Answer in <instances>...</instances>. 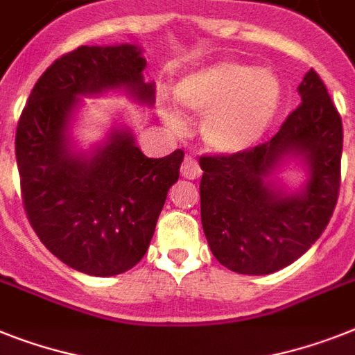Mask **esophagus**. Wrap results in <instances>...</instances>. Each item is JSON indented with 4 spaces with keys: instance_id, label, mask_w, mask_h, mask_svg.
<instances>
[{
    "instance_id": "esophagus-1",
    "label": "esophagus",
    "mask_w": 355,
    "mask_h": 355,
    "mask_svg": "<svg viewBox=\"0 0 355 355\" xmlns=\"http://www.w3.org/2000/svg\"><path fill=\"white\" fill-rule=\"evenodd\" d=\"M181 175L187 178V180H196V178L201 175V168H199L198 161H196L194 157H184L183 165H181Z\"/></svg>"
}]
</instances>
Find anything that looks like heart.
I'll return each mask as SVG.
<instances>
[{
	"label": "heart",
	"mask_w": 355,
	"mask_h": 355,
	"mask_svg": "<svg viewBox=\"0 0 355 355\" xmlns=\"http://www.w3.org/2000/svg\"><path fill=\"white\" fill-rule=\"evenodd\" d=\"M174 96L187 112L205 116L201 134L212 150L236 154L265 134L279 107L281 85L270 70L221 61L181 79Z\"/></svg>",
	"instance_id": "heart-1"
}]
</instances>
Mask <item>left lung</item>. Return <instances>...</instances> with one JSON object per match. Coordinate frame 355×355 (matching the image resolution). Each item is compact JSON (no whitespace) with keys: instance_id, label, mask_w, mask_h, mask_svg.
Listing matches in <instances>:
<instances>
[{"instance_id":"8db88e82","label":"left lung","mask_w":355,"mask_h":355,"mask_svg":"<svg viewBox=\"0 0 355 355\" xmlns=\"http://www.w3.org/2000/svg\"><path fill=\"white\" fill-rule=\"evenodd\" d=\"M297 92L301 105L270 141L199 157L205 236L214 257L237 274L263 276L294 263L324 232L338 203L341 116L314 69ZM288 153L309 165V183L297 195H283L266 181Z\"/></svg>"}]
</instances>
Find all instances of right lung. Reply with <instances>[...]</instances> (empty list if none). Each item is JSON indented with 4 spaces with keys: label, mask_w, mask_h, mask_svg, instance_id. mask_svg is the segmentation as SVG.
Here are the masks:
<instances>
[{
    "label": "right lung",
    "mask_w": 355,
    "mask_h": 355,
    "mask_svg": "<svg viewBox=\"0 0 355 355\" xmlns=\"http://www.w3.org/2000/svg\"><path fill=\"white\" fill-rule=\"evenodd\" d=\"M145 65L134 45L78 46L41 74L17 121L16 161L31 227L58 259L90 276H116L141 261L180 178L181 148L146 157L128 132H112L90 159L67 146L76 96L123 87L154 103Z\"/></svg>",
    "instance_id": "obj_1"
}]
</instances>
